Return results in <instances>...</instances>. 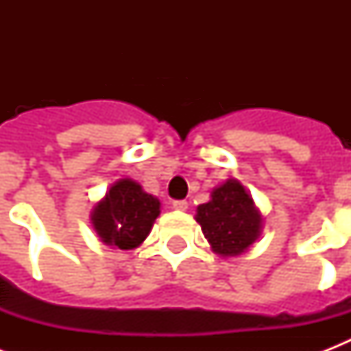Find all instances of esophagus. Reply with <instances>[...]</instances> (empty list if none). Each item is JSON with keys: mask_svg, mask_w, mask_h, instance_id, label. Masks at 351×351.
<instances>
[{"mask_svg": "<svg viewBox=\"0 0 351 351\" xmlns=\"http://www.w3.org/2000/svg\"><path fill=\"white\" fill-rule=\"evenodd\" d=\"M187 206H189L187 200H175V202H173V208L178 209V211H186Z\"/></svg>", "mask_w": 351, "mask_h": 351, "instance_id": "esophagus-1", "label": "esophagus"}]
</instances>
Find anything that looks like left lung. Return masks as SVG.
I'll return each mask as SVG.
<instances>
[{"label": "left lung", "mask_w": 351, "mask_h": 351, "mask_svg": "<svg viewBox=\"0 0 351 351\" xmlns=\"http://www.w3.org/2000/svg\"><path fill=\"white\" fill-rule=\"evenodd\" d=\"M197 222L217 253L240 255L261 234V213L237 180H228L211 193L208 204L198 206Z\"/></svg>", "instance_id": "left-lung-1"}]
</instances>
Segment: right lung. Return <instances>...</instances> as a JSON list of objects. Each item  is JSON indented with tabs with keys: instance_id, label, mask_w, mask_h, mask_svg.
<instances>
[{
	"instance_id": "add662e5",
	"label": "right lung",
	"mask_w": 351,
	"mask_h": 351,
	"mask_svg": "<svg viewBox=\"0 0 351 351\" xmlns=\"http://www.w3.org/2000/svg\"><path fill=\"white\" fill-rule=\"evenodd\" d=\"M160 215V202L136 182L120 180L95 208L93 226L100 239L118 250H132L142 244Z\"/></svg>"
}]
</instances>
